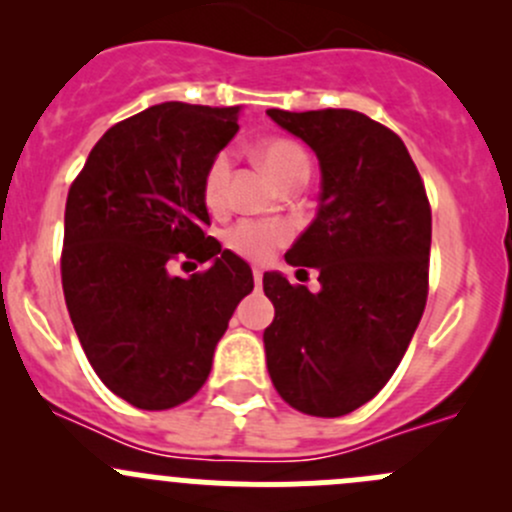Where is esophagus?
<instances>
[{
	"label": "esophagus",
	"instance_id": "esophagus-1",
	"mask_svg": "<svg viewBox=\"0 0 512 512\" xmlns=\"http://www.w3.org/2000/svg\"><path fill=\"white\" fill-rule=\"evenodd\" d=\"M252 277H255V285H262V277H265V272H262L260 267H255V270H252Z\"/></svg>",
	"mask_w": 512,
	"mask_h": 512
}]
</instances>
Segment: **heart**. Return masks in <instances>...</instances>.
Listing matches in <instances>:
<instances>
[{
  "instance_id": "1",
  "label": "heart",
  "mask_w": 512,
  "mask_h": 512,
  "mask_svg": "<svg viewBox=\"0 0 512 512\" xmlns=\"http://www.w3.org/2000/svg\"><path fill=\"white\" fill-rule=\"evenodd\" d=\"M265 168L270 170L272 178L285 188L297 175L309 178V156L299 143L289 138H270L257 148ZM232 175V156L227 151L215 153L210 158L208 168L203 173V203L208 210L220 213L227 205V185ZM292 225L282 220H237L235 225L225 230V245L235 255L245 257L250 262H267L280 247L292 240Z\"/></svg>"
}]
</instances>
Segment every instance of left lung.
Listing matches in <instances>:
<instances>
[{
    "instance_id": "obj_1",
    "label": "left lung",
    "mask_w": 512,
    "mask_h": 512,
    "mask_svg": "<svg viewBox=\"0 0 512 512\" xmlns=\"http://www.w3.org/2000/svg\"><path fill=\"white\" fill-rule=\"evenodd\" d=\"M267 116L302 138L322 168L317 218L285 255L299 272L317 267L322 289L265 272L275 304L262 337L267 371L292 409L337 418L384 389L421 322L431 205L404 141L364 113Z\"/></svg>"
}]
</instances>
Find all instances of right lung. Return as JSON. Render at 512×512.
Instances as JSON below:
<instances>
[{"mask_svg": "<svg viewBox=\"0 0 512 512\" xmlns=\"http://www.w3.org/2000/svg\"><path fill=\"white\" fill-rule=\"evenodd\" d=\"M240 108L168 101L116 123L69 188L61 285L98 379L143 411L185 404L252 270L205 232L203 173L237 133ZM210 261L190 278L173 261Z\"/></svg>", "mask_w": 512, "mask_h": 512, "instance_id": "obj_1", "label": "right lung"}]
</instances>
